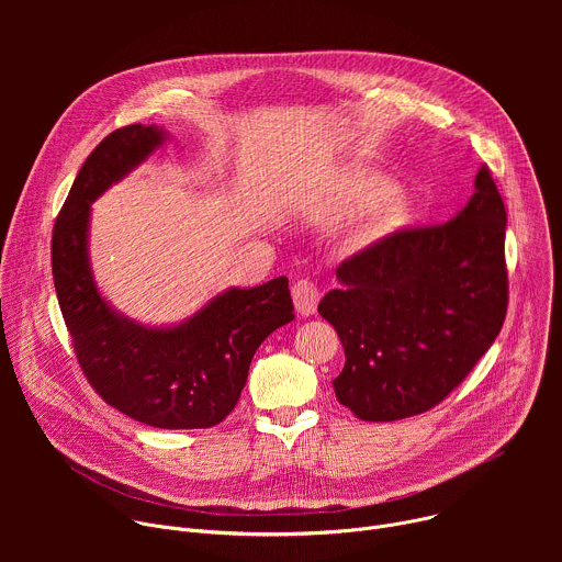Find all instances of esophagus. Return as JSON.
<instances>
[{"mask_svg":"<svg viewBox=\"0 0 562 562\" xmlns=\"http://www.w3.org/2000/svg\"><path fill=\"white\" fill-rule=\"evenodd\" d=\"M291 293H293L295 311H297L300 315H311V313H315L317 300H319V291H317V286H315L313 282H308V280H297V282L293 284Z\"/></svg>","mask_w":562,"mask_h":562,"instance_id":"34e87169","label":"esophagus"}]
</instances>
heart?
Masks as SVG:
<instances>
[{
  "instance_id": "heart-1",
  "label": "heart",
  "mask_w": 562,
  "mask_h": 562,
  "mask_svg": "<svg viewBox=\"0 0 562 562\" xmlns=\"http://www.w3.org/2000/svg\"><path fill=\"white\" fill-rule=\"evenodd\" d=\"M397 193H400V187L393 180H389L384 176H375V173L347 176V180L342 182V200L353 211H369V209L382 206V204L395 200ZM407 222H409V213L405 206H400V204L391 206L382 217L384 228H400Z\"/></svg>"
}]
</instances>
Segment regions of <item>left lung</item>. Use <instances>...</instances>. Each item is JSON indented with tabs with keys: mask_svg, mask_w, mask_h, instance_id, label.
Returning <instances> with one entry per match:
<instances>
[{
	"mask_svg": "<svg viewBox=\"0 0 562 562\" xmlns=\"http://www.w3.org/2000/svg\"><path fill=\"white\" fill-rule=\"evenodd\" d=\"M445 224L395 231L345 260L317 311L345 347L338 403L369 423L436 407L467 378L507 315V211L487 167Z\"/></svg>",
	"mask_w": 562,
	"mask_h": 562,
	"instance_id": "8db88e82",
	"label": "left lung"
}]
</instances>
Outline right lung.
<instances>
[{
	"label": "right lung",
	"mask_w": 562,
	"mask_h": 562,
	"mask_svg": "<svg viewBox=\"0 0 562 562\" xmlns=\"http://www.w3.org/2000/svg\"><path fill=\"white\" fill-rule=\"evenodd\" d=\"M165 139V128L131 124L93 148L53 228V280L77 362L104 403L148 427L209 429L237 405L258 347L295 313L284 276L228 289L176 327H144L102 297L89 260L91 204Z\"/></svg>",
	"instance_id": "right-lung-1"
}]
</instances>
